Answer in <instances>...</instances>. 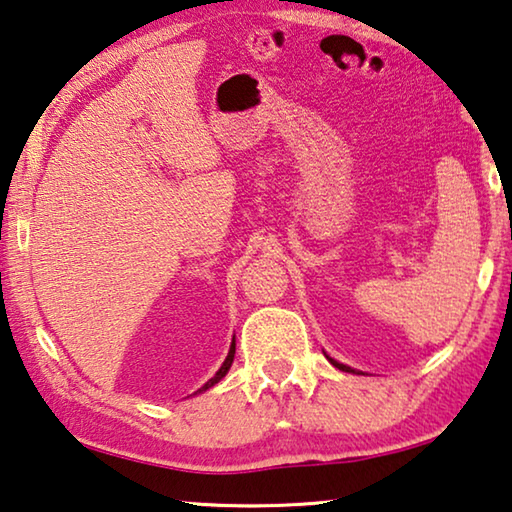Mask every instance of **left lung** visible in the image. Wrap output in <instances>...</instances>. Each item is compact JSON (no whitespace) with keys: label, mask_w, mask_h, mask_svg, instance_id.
<instances>
[{"label":"left lung","mask_w":512,"mask_h":512,"mask_svg":"<svg viewBox=\"0 0 512 512\" xmlns=\"http://www.w3.org/2000/svg\"><path fill=\"white\" fill-rule=\"evenodd\" d=\"M327 359H329V357H327ZM329 361H332V363H334V366H336V368H339V370H345V372H354L352 368H348V366H343V363H339V361H334V359H329Z\"/></svg>","instance_id":"8db88e82"}]
</instances>
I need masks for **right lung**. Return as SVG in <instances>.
<instances>
[{"label":"right lung","instance_id":"right-lung-1","mask_svg":"<svg viewBox=\"0 0 512 512\" xmlns=\"http://www.w3.org/2000/svg\"><path fill=\"white\" fill-rule=\"evenodd\" d=\"M232 359H235V341H232V345H230V352H228V357H225V361H223V366L219 368V372H216V375H214L210 381H207V384L201 388V391H207V388L214 386L216 381H221V379L225 377V372H228V370H230V366H232Z\"/></svg>","mask_w":512,"mask_h":512}]
</instances>
